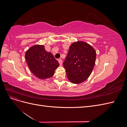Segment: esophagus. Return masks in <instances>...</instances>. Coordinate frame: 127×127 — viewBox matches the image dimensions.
Listing matches in <instances>:
<instances>
[{
	"instance_id": "1",
	"label": "esophagus",
	"mask_w": 127,
	"mask_h": 127,
	"mask_svg": "<svg viewBox=\"0 0 127 127\" xmlns=\"http://www.w3.org/2000/svg\"><path fill=\"white\" fill-rule=\"evenodd\" d=\"M58 62H59V63L60 66H62V64H63V61H62V60L59 59V60H58Z\"/></svg>"
}]
</instances>
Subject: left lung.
<instances>
[{
  "instance_id": "1",
  "label": "left lung",
  "mask_w": 127,
  "mask_h": 127,
  "mask_svg": "<svg viewBox=\"0 0 127 127\" xmlns=\"http://www.w3.org/2000/svg\"><path fill=\"white\" fill-rule=\"evenodd\" d=\"M96 57L95 50L90 44L82 41L73 42L63 64L68 80L73 84L85 81L93 71Z\"/></svg>"
}]
</instances>
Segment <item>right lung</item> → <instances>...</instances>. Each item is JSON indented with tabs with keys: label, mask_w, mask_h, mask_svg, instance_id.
<instances>
[{
	"label": "right lung",
	"mask_w": 127,
	"mask_h": 127,
	"mask_svg": "<svg viewBox=\"0 0 127 127\" xmlns=\"http://www.w3.org/2000/svg\"><path fill=\"white\" fill-rule=\"evenodd\" d=\"M25 57L31 71L42 80L51 77L59 66L52 53L46 51L43 45L31 47L26 51Z\"/></svg>",
	"instance_id": "obj_1"
}]
</instances>
